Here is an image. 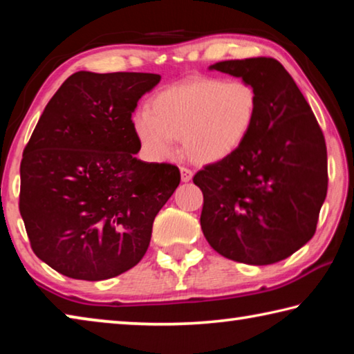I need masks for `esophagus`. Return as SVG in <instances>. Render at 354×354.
Returning a JSON list of instances; mask_svg holds the SVG:
<instances>
[{
    "label": "esophagus",
    "instance_id": "1",
    "mask_svg": "<svg viewBox=\"0 0 354 354\" xmlns=\"http://www.w3.org/2000/svg\"><path fill=\"white\" fill-rule=\"evenodd\" d=\"M192 178H194V173H192V170L185 169V167H181V181L189 183V181H192Z\"/></svg>",
    "mask_w": 354,
    "mask_h": 354
}]
</instances>
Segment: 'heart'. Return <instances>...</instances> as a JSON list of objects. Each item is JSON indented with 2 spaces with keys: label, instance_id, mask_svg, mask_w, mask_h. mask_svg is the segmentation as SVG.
Masks as SVG:
<instances>
[{
  "label": "heart",
  "instance_id": "1",
  "mask_svg": "<svg viewBox=\"0 0 354 354\" xmlns=\"http://www.w3.org/2000/svg\"><path fill=\"white\" fill-rule=\"evenodd\" d=\"M259 100L245 81L194 77L164 88L148 112L133 118L137 140L153 159L175 154V140L194 162L218 164L234 156L253 131Z\"/></svg>",
  "mask_w": 354,
  "mask_h": 354
}]
</instances>
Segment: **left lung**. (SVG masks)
<instances>
[{"instance_id": "8db88e82", "label": "left lung", "mask_w": 354, "mask_h": 354, "mask_svg": "<svg viewBox=\"0 0 354 354\" xmlns=\"http://www.w3.org/2000/svg\"><path fill=\"white\" fill-rule=\"evenodd\" d=\"M241 77L259 100L256 124L230 159L194 176L201 230L218 254L250 266L286 259L313 239L328 190L326 143L313 109L277 59L209 67Z\"/></svg>"}]
</instances>
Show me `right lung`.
<instances>
[{"label": "right lung", "mask_w": 354, "mask_h": 354, "mask_svg": "<svg viewBox=\"0 0 354 354\" xmlns=\"http://www.w3.org/2000/svg\"><path fill=\"white\" fill-rule=\"evenodd\" d=\"M154 73L77 71L46 104L23 151L20 214L40 261L73 279L118 277L140 262L153 221L181 181L143 162L133 112Z\"/></svg>", "instance_id": "obj_1"}]
</instances>
